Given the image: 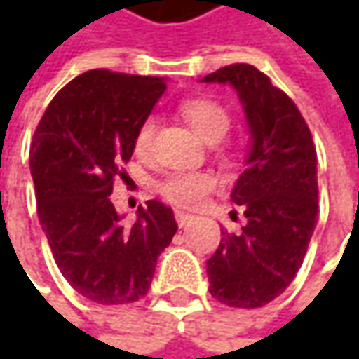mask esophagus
Here are the masks:
<instances>
[{"label": "esophagus", "mask_w": 359, "mask_h": 359, "mask_svg": "<svg viewBox=\"0 0 359 359\" xmlns=\"http://www.w3.org/2000/svg\"><path fill=\"white\" fill-rule=\"evenodd\" d=\"M191 219H194V215L191 214H186V212H182V210H177V212H175V222H177V226H180V228L187 226Z\"/></svg>", "instance_id": "obj_1"}]
</instances>
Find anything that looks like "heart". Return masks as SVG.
<instances>
[{"mask_svg":"<svg viewBox=\"0 0 359 359\" xmlns=\"http://www.w3.org/2000/svg\"><path fill=\"white\" fill-rule=\"evenodd\" d=\"M182 114L189 121V126L198 131L201 140L208 144H217L228 133L229 123H231L228 109L208 97H196V100L184 102ZM156 128H158V121L154 116H147L140 123V128L135 131V149L140 154L149 149L156 135ZM212 187H214V180L208 173L177 172L170 173L159 184V191L175 205L194 208L201 203V200L212 191Z\"/></svg>","mask_w":359,"mask_h":359,"instance_id":"heart-1","label":"heart"}]
</instances>
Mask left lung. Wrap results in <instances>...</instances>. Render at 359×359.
Here are the masks:
<instances>
[{
    "label": "left lung",
    "mask_w": 359,
    "mask_h": 359,
    "mask_svg": "<svg viewBox=\"0 0 359 359\" xmlns=\"http://www.w3.org/2000/svg\"><path fill=\"white\" fill-rule=\"evenodd\" d=\"M201 81L236 90L250 131L245 170L231 189L245 224L222 229L208 259L210 294L231 308H262L285 292L308 252L318 222L316 147L296 104L254 65L233 63Z\"/></svg>",
    "instance_id": "8db88e82"
}]
</instances>
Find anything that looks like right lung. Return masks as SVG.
<instances>
[{
	"instance_id": "right-lung-1",
	"label": "right lung",
	"mask_w": 359,
	"mask_h": 359,
	"mask_svg": "<svg viewBox=\"0 0 359 359\" xmlns=\"http://www.w3.org/2000/svg\"><path fill=\"white\" fill-rule=\"evenodd\" d=\"M163 91V77L91 69L51 100L35 130L29 170L39 224L63 278L95 304L144 297L177 231L161 201H145L126 226L109 200L135 131Z\"/></svg>"
}]
</instances>
